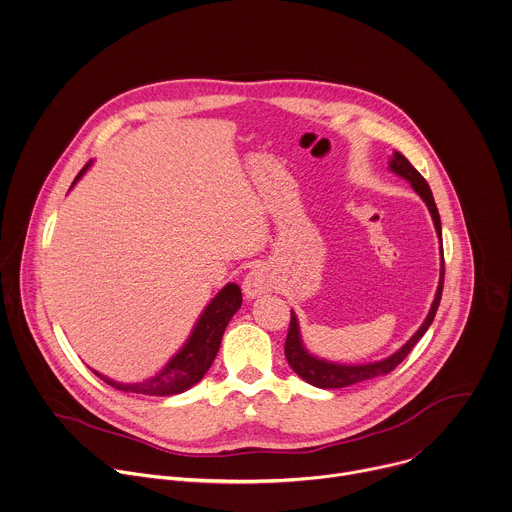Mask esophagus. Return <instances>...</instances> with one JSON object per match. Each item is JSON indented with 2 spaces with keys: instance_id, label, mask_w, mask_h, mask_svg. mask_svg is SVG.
Instances as JSON below:
<instances>
[{
  "instance_id": "1",
  "label": "esophagus",
  "mask_w": 512,
  "mask_h": 512,
  "mask_svg": "<svg viewBox=\"0 0 512 512\" xmlns=\"http://www.w3.org/2000/svg\"><path fill=\"white\" fill-rule=\"evenodd\" d=\"M242 290H244V296L248 300H254V298H260L262 294L270 292L272 290V276L266 268H252L244 282H242Z\"/></svg>"
}]
</instances>
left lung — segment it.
<instances>
[{
  "label": "left lung",
  "instance_id": "obj_1",
  "mask_svg": "<svg viewBox=\"0 0 512 512\" xmlns=\"http://www.w3.org/2000/svg\"><path fill=\"white\" fill-rule=\"evenodd\" d=\"M389 171L395 172L397 176L405 178L413 190L423 198V202L427 204L435 230H437V238H439V248H441V274H439V286L435 292V300L431 304V310L425 318V322L419 326V330L407 340L405 345H401L395 353H391L385 359L379 361H371V363H336V361H328L322 359L318 355H314L312 351H308V347L304 345L302 334H300V324L296 314L292 312V320H290V330H288V338L284 345V353L286 359L290 363V367L310 385L320 387V389H340L347 387L353 383H361L379 375H387L389 371H393L407 355L409 351L415 347V343L423 338V334L429 330V326L435 320L439 302H441V294H443V280H445V264H443V234H441V218H439V210L433 198V192L427 184V180L417 172V169L401 155V153H393L389 159Z\"/></svg>",
  "mask_w": 512,
  "mask_h": 512
}]
</instances>
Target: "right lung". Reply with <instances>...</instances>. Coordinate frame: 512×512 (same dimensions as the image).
Returning a JSON list of instances; mask_svg holds the SVG:
<instances>
[{"label": "right lung", "instance_id": "add662e5", "mask_svg": "<svg viewBox=\"0 0 512 512\" xmlns=\"http://www.w3.org/2000/svg\"><path fill=\"white\" fill-rule=\"evenodd\" d=\"M91 163L83 167V171L77 174L73 180L71 188L77 184V180L89 171ZM242 306V292L240 286L234 282H228L202 310L200 318L196 320V326L192 328L190 336L182 343V347L172 355L167 361V365L155 373L153 377H147L137 383H123L115 381L95 369H91L97 377H101L105 383H109L115 389L121 391H131V393H143V395H157V397H167V395H178L196 385L204 373L210 369L218 349L220 341L224 336V330L232 316L240 310Z\"/></svg>", "mask_w": 512, "mask_h": 512}]
</instances>
